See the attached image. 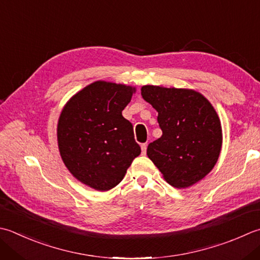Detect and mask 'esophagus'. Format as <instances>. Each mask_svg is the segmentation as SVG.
<instances>
[{"label":"esophagus","mask_w":260,"mask_h":260,"mask_svg":"<svg viewBox=\"0 0 260 260\" xmlns=\"http://www.w3.org/2000/svg\"><path fill=\"white\" fill-rule=\"evenodd\" d=\"M146 147H147V144H146V143H144V144H142V145H141L142 153H143V154H145V153H146Z\"/></svg>","instance_id":"obj_1"}]
</instances>
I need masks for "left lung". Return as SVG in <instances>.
Segmentation results:
<instances>
[{"label":"left lung","instance_id":"obj_1","mask_svg":"<svg viewBox=\"0 0 260 260\" xmlns=\"http://www.w3.org/2000/svg\"><path fill=\"white\" fill-rule=\"evenodd\" d=\"M143 99L157 111L160 139L146 154L168 184L187 188L202 180L216 165L222 149V126L214 107L192 89L143 85Z\"/></svg>","mask_w":260,"mask_h":260}]
</instances>
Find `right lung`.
Returning <instances> with one entry per match:
<instances>
[{"mask_svg":"<svg viewBox=\"0 0 260 260\" xmlns=\"http://www.w3.org/2000/svg\"><path fill=\"white\" fill-rule=\"evenodd\" d=\"M135 92V86L95 81L76 92L59 115L60 157L74 178L95 190L116 187L141 154L133 125L121 115Z\"/></svg>","mask_w":260,"mask_h":260,"instance_id":"obj_1","label":"right lung"}]
</instances>
